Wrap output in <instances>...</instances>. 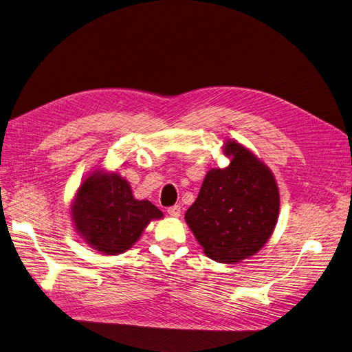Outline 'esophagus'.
Instances as JSON below:
<instances>
[{"instance_id":"1","label":"esophagus","mask_w":352,"mask_h":352,"mask_svg":"<svg viewBox=\"0 0 352 352\" xmlns=\"http://www.w3.org/2000/svg\"><path fill=\"white\" fill-rule=\"evenodd\" d=\"M166 211H168V214H170L171 217H174V218H178V217L181 215V207H179V206H173V207H170Z\"/></svg>"}]
</instances>
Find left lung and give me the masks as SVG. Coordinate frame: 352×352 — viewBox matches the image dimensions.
<instances>
[{
    "mask_svg": "<svg viewBox=\"0 0 352 352\" xmlns=\"http://www.w3.org/2000/svg\"><path fill=\"white\" fill-rule=\"evenodd\" d=\"M226 168H211L186 223L204 254L235 264L255 255L271 238L280 214V191L272 171L247 146L227 140Z\"/></svg>",
    "mask_w": 352,
    "mask_h": 352,
    "instance_id": "1",
    "label": "left lung"
}]
</instances>
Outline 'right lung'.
<instances>
[{
  "label": "right lung",
  "instance_id": "obj_1",
  "mask_svg": "<svg viewBox=\"0 0 352 352\" xmlns=\"http://www.w3.org/2000/svg\"><path fill=\"white\" fill-rule=\"evenodd\" d=\"M74 228L104 255L131 248L144 230L164 214L148 199H137L131 186L116 171L97 168L81 182L69 206Z\"/></svg>",
  "mask_w": 352,
  "mask_h": 352
}]
</instances>
